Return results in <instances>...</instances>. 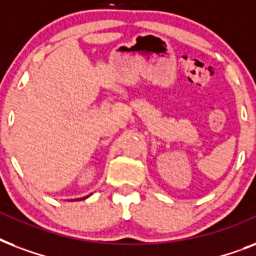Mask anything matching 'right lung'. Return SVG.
<instances>
[{
  "label": "right lung",
  "instance_id": "right-lung-1",
  "mask_svg": "<svg viewBox=\"0 0 256 256\" xmlns=\"http://www.w3.org/2000/svg\"><path fill=\"white\" fill-rule=\"evenodd\" d=\"M86 198H88V196H85V198H81V199H86Z\"/></svg>",
  "mask_w": 256,
  "mask_h": 256
}]
</instances>
